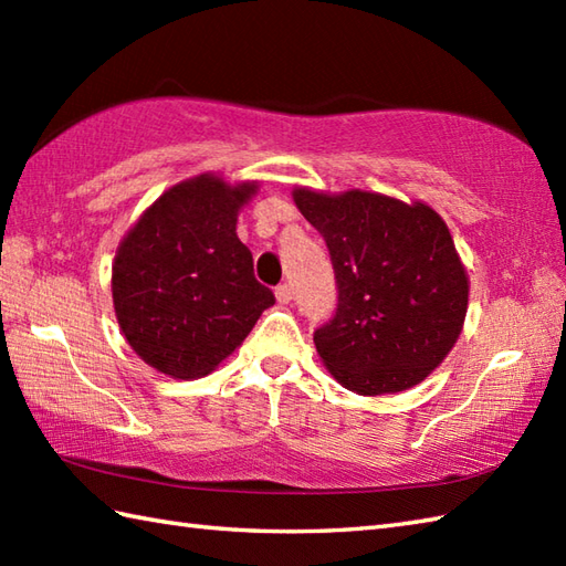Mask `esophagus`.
Instances as JSON below:
<instances>
[{"mask_svg":"<svg viewBox=\"0 0 566 566\" xmlns=\"http://www.w3.org/2000/svg\"><path fill=\"white\" fill-rule=\"evenodd\" d=\"M274 296H276V302H280V304H290L292 302V286L290 284H280L274 290Z\"/></svg>","mask_w":566,"mask_h":566,"instance_id":"esophagus-1","label":"esophagus"}]
</instances>
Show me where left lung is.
<instances>
[{
  "mask_svg": "<svg viewBox=\"0 0 566 566\" xmlns=\"http://www.w3.org/2000/svg\"><path fill=\"white\" fill-rule=\"evenodd\" d=\"M296 209L331 250L338 308L314 335L333 379L359 396L416 387L460 338L469 276L426 201L296 187Z\"/></svg>",
  "mask_w": 566,
  "mask_h": 566,
  "instance_id": "left-lung-1",
  "label": "left lung"
}]
</instances>
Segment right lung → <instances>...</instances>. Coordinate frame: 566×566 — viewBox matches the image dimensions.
Instances as JSON below:
<instances>
[{
	"label": "right lung",
	"instance_id": "1",
	"mask_svg": "<svg viewBox=\"0 0 566 566\" xmlns=\"http://www.w3.org/2000/svg\"><path fill=\"white\" fill-rule=\"evenodd\" d=\"M260 182L203 172L177 182L128 228L112 264L114 314L143 363L172 379L207 377L243 345L274 294L235 233Z\"/></svg>",
	"mask_w": 566,
	"mask_h": 566
}]
</instances>
